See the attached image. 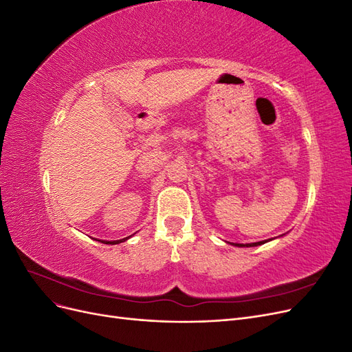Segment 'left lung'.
<instances>
[{
  "instance_id": "8db88e82",
  "label": "left lung",
  "mask_w": 352,
  "mask_h": 352,
  "mask_svg": "<svg viewBox=\"0 0 352 352\" xmlns=\"http://www.w3.org/2000/svg\"><path fill=\"white\" fill-rule=\"evenodd\" d=\"M280 236H283V235H280ZM279 236V238H280ZM272 239H276V238H272ZM272 239H265V241H260V242H251V243H230V245H235V247H239V248H242V247H247V248H250V247H258V245H263V243H265V242H269V241H272Z\"/></svg>"
}]
</instances>
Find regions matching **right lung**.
<instances>
[{
  "label": "right lung",
  "instance_id": "add662e5",
  "mask_svg": "<svg viewBox=\"0 0 352 352\" xmlns=\"http://www.w3.org/2000/svg\"><path fill=\"white\" fill-rule=\"evenodd\" d=\"M132 236V235H131ZM131 236H127V238H123V239H119V241H101L102 243H109V245H116V243H122V242H124V241H127L129 239Z\"/></svg>",
  "mask_w": 352,
  "mask_h": 352
}]
</instances>
